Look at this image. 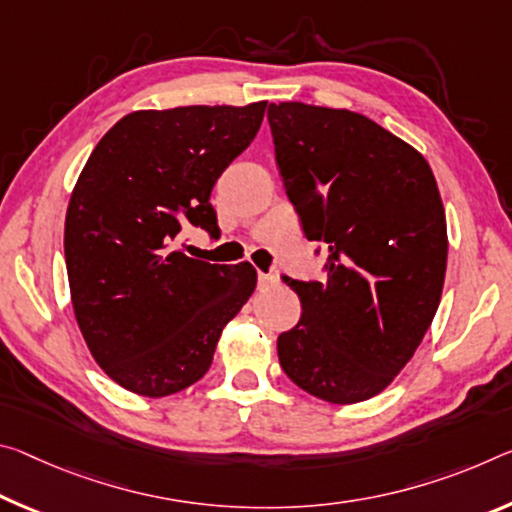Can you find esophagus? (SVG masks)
Listing matches in <instances>:
<instances>
[{"label":"esophagus","mask_w":512,"mask_h":512,"mask_svg":"<svg viewBox=\"0 0 512 512\" xmlns=\"http://www.w3.org/2000/svg\"><path fill=\"white\" fill-rule=\"evenodd\" d=\"M273 285H278V275L259 271V287H273Z\"/></svg>","instance_id":"esophagus-1"}]
</instances>
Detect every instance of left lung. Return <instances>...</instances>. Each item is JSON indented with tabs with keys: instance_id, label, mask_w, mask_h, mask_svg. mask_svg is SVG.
I'll return each mask as SVG.
<instances>
[{
	"instance_id": "left-lung-1",
	"label": "left lung",
	"mask_w": 512,
	"mask_h": 512,
	"mask_svg": "<svg viewBox=\"0 0 512 512\" xmlns=\"http://www.w3.org/2000/svg\"><path fill=\"white\" fill-rule=\"evenodd\" d=\"M285 191L326 278H285L303 305L278 337L280 367L328 403L367 401L399 376L431 328L446 273V216L428 161L346 109L269 107Z\"/></svg>"
}]
</instances>
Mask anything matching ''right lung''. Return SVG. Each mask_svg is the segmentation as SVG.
<instances>
[{"label": "right lung", "instance_id": "1", "mask_svg": "<svg viewBox=\"0 0 512 512\" xmlns=\"http://www.w3.org/2000/svg\"><path fill=\"white\" fill-rule=\"evenodd\" d=\"M266 102L175 107L120 118L88 157L66 214V269L81 335L129 392L159 399L205 376L223 328L257 285L177 248L184 225L218 234L209 202L255 139Z\"/></svg>", "mask_w": 512, "mask_h": 512}]
</instances>
